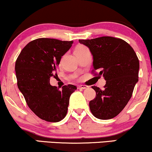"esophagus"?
Listing matches in <instances>:
<instances>
[{
	"label": "esophagus",
	"instance_id": "1",
	"mask_svg": "<svg viewBox=\"0 0 152 152\" xmlns=\"http://www.w3.org/2000/svg\"><path fill=\"white\" fill-rule=\"evenodd\" d=\"M88 88V86H87L86 85H81V86H78V89H86Z\"/></svg>",
	"mask_w": 152,
	"mask_h": 152
}]
</instances>
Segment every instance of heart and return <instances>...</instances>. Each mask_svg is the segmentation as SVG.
I'll use <instances>...</instances> for the list:
<instances>
[{"label":"heart","mask_w":152,"mask_h":152,"mask_svg":"<svg viewBox=\"0 0 152 152\" xmlns=\"http://www.w3.org/2000/svg\"><path fill=\"white\" fill-rule=\"evenodd\" d=\"M83 48H86V47L84 46H82V45H80V46H78L77 47H76V49H75V51L78 50V49H83Z\"/></svg>","instance_id":"1"}]
</instances>
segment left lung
<instances>
[{"label": "left lung", "mask_w": 152, "mask_h": 152, "mask_svg": "<svg viewBox=\"0 0 152 152\" xmlns=\"http://www.w3.org/2000/svg\"><path fill=\"white\" fill-rule=\"evenodd\" d=\"M93 55L94 71H98L106 83L103 90L92 86L96 98L89 103L92 114L100 120L118 115L125 107L138 82L140 62L134 49L123 39L101 37L79 39Z\"/></svg>", "instance_id": "1"}]
</instances>
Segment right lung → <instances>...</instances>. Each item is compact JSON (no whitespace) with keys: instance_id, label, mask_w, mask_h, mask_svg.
Returning <instances> with one entry per match:
<instances>
[{"instance_id":"1","label":"right lung","mask_w":152,"mask_h":152,"mask_svg":"<svg viewBox=\"0 0 152 152\" xmlns=\"http://www.w3.org/2000/svg\"><path fill=\"white\" fill-rule=\"evenodd\" d=\"M72 44L73 41L39 38L27 44L16 60L15 71L18 88L31 110L45 121L63 120L71 95L77 89L74 85H68L59 91L49 83L50 77L57 75L56 67L61 56Z\"/></svg>"}]
</instances>
